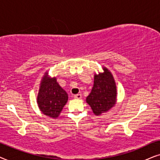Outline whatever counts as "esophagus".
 <instances>
[{
  "instance_id": "esophagus-1",
  "label": "esophagus",
  "mask_w": 160,
  "mask_h": 160,
  "mask_svg": "<svg viewBox=\"0 0 160 160\" xmlns=\"http://www.w3.org/2000/svg\"><path fill=\"white\" fill-rule=\"evenodd\" d=\"M74 97L75 98V99H80L82 98V95L80 94V93H78V94H75L74 96Z\"/></svg>"
}]
</instances>
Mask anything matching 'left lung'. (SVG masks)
Wrapping results in <instances>:
<instances>
[{"instance_id": "obj_1", "label": "left lung", "mask_w": 160, "mask_h": 160, "mask_svg": "<svg viewBox=\"0 0 160 160\" xmlns=\"http://www.w3.org/2000/svg\"><path fill=\"white\" fill-rule=\"evenodd\" d=\"M103 72L95 74L93 86L86 102L91 106L96 116H100L116 105L117 89L113 76L106 67Z\"/></svg>"}]
</instances>
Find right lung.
<instances>
[{
  "mask_svg": "<svg viewBox=\"0 0 160 160\" xmlns=\"http://www.w3.org/2000/svg\"><path fill=\"white\" fill-rule=\"evenodd\" d=\"M68 101V94L57 82L56 78H50L46 72L40 83L37 103L45 116L56 118Z\"/></svg>",
  "mask_w": 160,
  "mask_h": 160,
  "instance_id": "add662e5",
  "label": "right lung"
}]
</instances>
